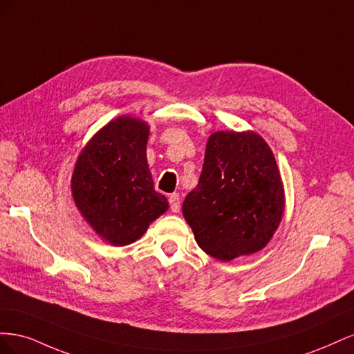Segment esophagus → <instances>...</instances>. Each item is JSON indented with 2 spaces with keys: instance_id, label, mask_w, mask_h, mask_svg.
Wrapping results in <instances>:
<instances>
[{
  "instance_id": "34e87169",
  "label": "esophagus",
  "mask_w": 354,
  "mask_h": 354,
  "mask_svg": "<svg viewBox=\"0 0 354 354\" xmlns=\"http://www.w3.org/2000/svg\"><path fill=\"white\" fill-rule=\"evenodd\" d=\"M168 202H169L171 211H173V212H178V211H180V195H178V194L169 195Z\"/></svg>"
}]
</instances>
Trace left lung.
I'll return each instance as SVG.
<instances>
[{
  "instance_id": "1",
  "label": "left lung",
  "mask_w": 354,
  "mask_h": 354,
  "mask_svg": "<svg viewBox=\"0 0 354 354\" xmlns=\"http://www.w3.org/2000/svg\"><path fill=\"white\" fill-rule=\"evenodd\" d=\"M283 186L274 156L252 131L214 133L183 216L201 248L230 261L260 251L279 226Z\"/></svg>"
}]
</instances>
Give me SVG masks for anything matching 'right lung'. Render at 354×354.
Listing matches in <instances>:
<instances>
[{
    "label": "right lung",
    "instance_id": "right-lung-1",
    "mask_svg": "<svg viewBox=\"0 0 354 354\" xmlns=\"http://www.w3.org/2000/svg\"><path fill=\"white\" fill-rule=\"evenodd\" d=\"M149 127L120 116L95 134L81 152L72 176V195L84 218L112 245L143 236L168 209L158 194L146 159Z\"/></svg>",
    "mask_w": 354,
    "mask_h": 354
}]
</instances>
